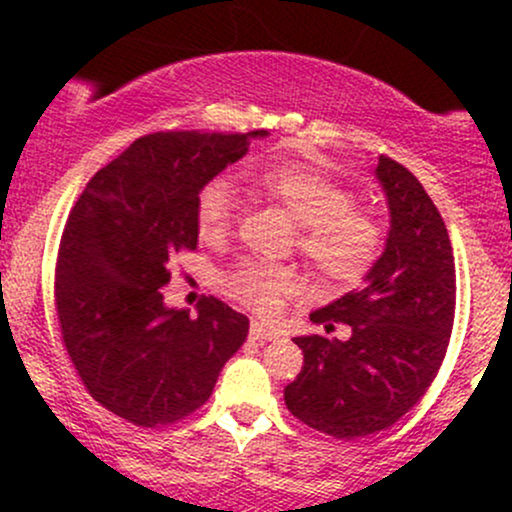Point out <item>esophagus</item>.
Returning <instances> with one entry per match:
<instances>
[{
	"mask_svg": "<svg viewBox=\"0 0 512 512\" xmlns=\"http://www.w3.org/2000/svg\"><path fill=\"white\" fill-rule=\"evenodd\" d=\"M279 337L272 327H267L264 322H252L250 325V339L252 342H272V339Z\"/></svg>",
	"mask_w": 512,
	"mask_h": 512,
	"instance_id": "1",
	"label": "esophagus"
}]
</instances>
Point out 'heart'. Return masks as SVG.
<instances>
[{"instance_id": "heart-1", "label": "heart", "mask_w": 512, "mask_h": 512, "mask_svg": "<svg viewBox=\"0 0 512 512\" xmlns=\"http://www.w3.org/2000/svg\"><path fill=\"white\" fill-rule=\"evenodd\" d=\"M243 175L301 228L298 252L317 279L356 284L378 262L385 245L383 223L370 209L356 207L354 192L332 175L291 161L245 168ZM195 219L202 240L226 236L236 219L231 182L214 178L199 190ZM221 289L252 310L272 313L296 289V274L279 264L245 260L221 274Z\"/></svg>"}]
</instances>
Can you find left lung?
Instances as JSON below:
<instances>
[{"label": "left lung", "instance_id": "left-lung-1", "mask_svg": "<svg viewBox=\"0 0 512 512\" xmlns=\"http://www.w3.org/2000/svg\"><path fill=\"white\" fill-rule=\"evenodd\" d=\"M390 207L385 252L361 289L315 310L310 320L346 342L296 337L303 368L286 385L298 421L332 438H363L390 428L426 395L448 351L455 320V257L443 216L402 163L375 168Z\"/></svg>", "mask_w": 512, "mask_h": 512}]
</instances>
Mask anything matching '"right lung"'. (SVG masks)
I'll list each match as a JSON object with an SVG mask.
<instances>
[{
  "mask_svg": "<svg viewBox=\"0 0 512 512\" xmlns=\"http://www.w3.org/2000/svg\"><path fill=\"white\" fill-rule=\"evenodd\" d=\"M248 134L156 132L88 180L55 269L62 342L88 395L142 428L170 426L211 397L248 337V317L214 296L163 305L170 260L197 248V195L245 156Z\"/></svg>",
  "mask_w": 512,
  "mask_h": 512,
  "instance_id": "right-lung-1",
  "label": "right lung"
}]
</instances>
